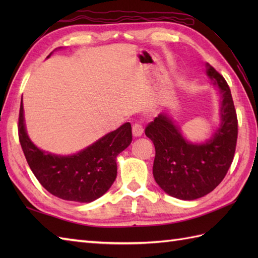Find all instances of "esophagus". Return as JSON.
<instances>
[{
	"label": "esophagus",
	"mask_w": 258,
	"mask_h": 258,
	"mask_svg": "<svg viewBox=\"0 0 258 258\" xmlns=\"http://www.w3.org/2000/svg\"><path fill=\"white\" fill-rule=\"evenodd\" d=\"M144 130L143 127H142L141 124H134L133 127H132V133H133V136L134 138H140V136H142V134H143Z\"/></svg>",
	"instance_id": "1"
}]
</instances>
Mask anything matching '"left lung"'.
<instances>
[{
    "instance_id": "1",
    "label": "left lung",
    "mask_w": 258,
    "mask_h": 258,
    "mask_svg": "<svg viewBox=\"0 0 258 258\" xmlns=\"http://www.w3.org/2000/svg\"><path fill=\"white\" fill-rule=\"evenodd\" d=\"M206 74L221 97V124L204 143H191L173 118L162 113L145 128L155 146L153 175L158 186L173 197L191 201L216 188L233 162L237 142V116L225 79L206 64Z\"/></svg>"
}]
</instances>
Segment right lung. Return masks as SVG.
<instances>
[{"label": "right lung", "instance_id": "1", "mask_svg": "<svg viewBox=\"0 0 258 258\" xmlns=\"http://www.w3.org/2000/svg\"><path fill=\"white\" fill-rule=\"evenodd\" d=\"M19 139L27 164L47 191L65 201L91 203L105 194L116 178V157L132 142V127L125 123L76 154L55 155L30 140L21 103Z\"/></svg>", "mask_w": 258, "mask_h": 258}]
</instances>
